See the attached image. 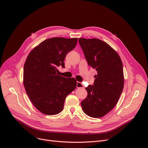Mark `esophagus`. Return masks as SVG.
Instances as JSON below:
<instances>
[{
  "mask_svg": "<svg viewBox=\"0 0 148 148\" xmlns=\"http://www.w3.org/2000/svg\"><path fill=\"white\" fill-rule=\"evenodd\" d=\"M83 87V86L82 83L78 82L77 83V88H81V87Z\"/></svg>",
  "mask_w": 148,
  "mask_h": 148,
  "instance_id": "1",
  "label": "esophagus"
}]
</instances>
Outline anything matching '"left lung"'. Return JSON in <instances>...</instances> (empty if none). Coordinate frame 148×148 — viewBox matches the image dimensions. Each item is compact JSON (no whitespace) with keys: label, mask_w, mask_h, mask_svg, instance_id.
Listing matches in <instances>:
<instances>
[{"label":"left lung","mask_w":148,"mask_h":148,"mask_svg":"<svg viewBox=\"0 0 148 148\" xmlns=\"http://www.w3.org/2000/svg\"><path fill=\"white\" fill-rule=\"evenodd\" d=\"M78 41L88 65L97 73L93 85L86 88L87 96L81 102L82 109L88 116L101 118L113 109L123 92V63L114 49L99 39Z\"/></svg>","instance_id":"8db88e82"}]
</instances>
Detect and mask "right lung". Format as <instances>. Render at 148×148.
<instances>
[{
	"label": "right lung",
	"mask_w": 148,
	"mask_h": 148,
	"mask_svg": "<svg viewBox=\"0 0 148 148\" xmlns=\"http://www.w3.org/2000/svg\"><path fill=\"white\" fill-rule=\"evenodd\" d=\"M77 38H48L28 54L24 66L23 83L27 94L36 109L53 115L61 112L66 97L75 90L74 78L58 74V67L65 68L66 54L75 47Z\"/></svg>",
	"instance_id": "add662e5"
}]
</instances>
